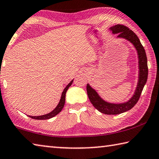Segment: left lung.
I'll list each match as a JSON object with an SVG mask.
<instances>
[{"mask_svg": "<svg viewBox=\"0 0 159 159\" xmlns=\"http://www.w3.org/2000/svg\"><path fill=\"white\" fill-rule=\"evenodd\" d=\"M110 30L114 34L118 33V38H126V40H129L130 43L133 44L138 51L140 72H139V80L135 94L130 100L126 102L121 104H113L103 101L98 96L96 91L93 89L88 84L87 86V91L89 101L99 112L105 115H119V114L130 110L138 102L141 96L142 91L147 82V76H148V66H147V58L145 50L142 45L137 35L132 30H130L129 28L122 24L115 25L111 27Z\"/></svg>", "mask_w": 159, "mask_h": 159, "instance_id": "8db88e82", "label": "left lung"}]
</instances>
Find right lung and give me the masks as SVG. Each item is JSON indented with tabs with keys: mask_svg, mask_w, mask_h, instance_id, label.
Here are the masks:
<instances>
[{
	"mask_svg": "<svg viewBox=\"0 0 159 159\" xmlns=\"http://www.w3.org/2000/svg\"><path fill=\"white\" fill-rule=\"evenodd\" d=\"M72 82H73V80H72V81L70 82L68 85H67V87L65 89H64V90H63V93H62V95H61V100L59 101V103L58 104L57 107H56L55 109L52 111V112H51L49 114H47V115H42V116H29V117L32 118V119H38V120H44V119H49L50 118L54 117V116L58 115V114L59 113L61 110H62L64 105H65L66 91H67V90L68 89V88L70 87L71 84H72Z\"/></svg>",
	"mask_w": 159,
	"mask_h": 159,
	"instance_id": "right-lung-1",
	"label": "right lung"
}]
</instances>
